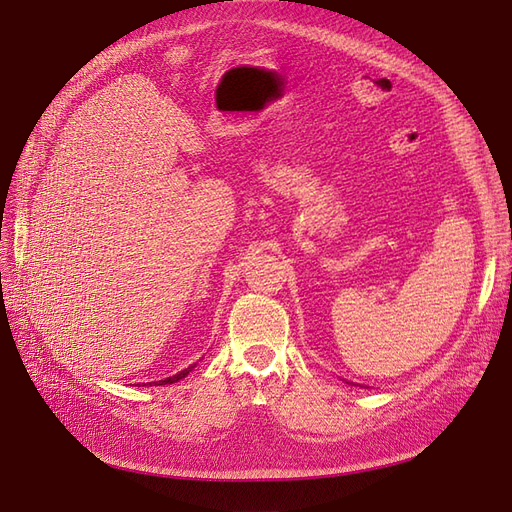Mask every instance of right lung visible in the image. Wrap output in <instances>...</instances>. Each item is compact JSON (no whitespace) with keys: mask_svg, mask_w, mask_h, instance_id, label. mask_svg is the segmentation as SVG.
I'll return each mask as SVG.
<instances>
[{"mask_svg":"<svg viewBox=\"0 0 512 512\" xmlns=\"http://www.w3.org/2000/svg\"><path fill=\"white\" fill-rule=\"evenodd\" d=\"M194 366H196V364H192V366L184 368L182 372H177V374H173V376H167L165 381H159V383H148V385H173V383H177V381H182L184 376H188V374L194 370ZM142 387H144V383H142Z\"/></svg>","mask_w":512,"mask_h":512,"instance_id":"1","label":"right lung"}]
</instances>
